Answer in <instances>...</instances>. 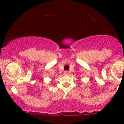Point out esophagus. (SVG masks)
I'll list each match as a JSON object with an SVG mask.
<instances>
[{
  "label": "esophagus",
  "mask_w": 124,
  "mask_h": 124,
  "mask_svg": "<svg viewBox=\"0 0 124 124\" xmlns=\"http://www.w3.org/2000/svg\"><path fill=\"white\" fill-rule=\"evenodd\" d=\"M63 74H64V75H68V71H64V72H63Z\"/></svg>",
  "instance_id": "esophagus-1"
}]
</instances>
